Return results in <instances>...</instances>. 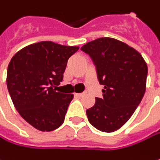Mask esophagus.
Instances as JSON below:
<instances>
[{
	"label": "esophagus",
	"mask_w": 160,
	"mask_h": 160,
	"mask_svg": "<svg viewBox=\"0 0 160 160\" xmlns=\"http://www.w3.org/2000/svg\"><path fill=\"white\" fill-rule=\"evenodd\" d=\"M83 96V93H76L75 94V97H77V98H82Z\"/></svg>",
	"instance_id": "obj_1"
}]
</instances>
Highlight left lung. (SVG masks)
Here are the masks:
<instances>
[{
  "label": "left lung",
  "instance_id": "8db88e82",
  "mask_svg": "<svg viewBox=\"0 0 160 160\" xmlns=\"http://www.w3.org/2000/svg\"><path fill=\"white\" fill-rule=\"evenodd\" d=\"M96 65L102 98L86 110L89 122L101 132L119 129L132 117L144 96L148 68L133 47L113 38H99L81 48Z\"/></svg>",
  "mask_w": 160,
  "mask_h": 160
}]
</instances>
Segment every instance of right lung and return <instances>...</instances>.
<instances>
[{
  "label": "right lung",
  "instance_id": "1",
  "mask_svg": "<svg viewBox=\"0 0 160 160\" xmlns=\"http://www.w3.org/2000/svg\"><path fill=\"white\" fill-rule=\"evenodd\" d=\"M78 46L53 42L27 45L11 59L6 84L21 117L40 131H53L64 121L73 94L56 91L70 57Z\"/></svg>",
  "mask_w": 160,
  "mask_h": 160
}]
</instances>
